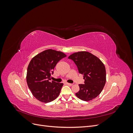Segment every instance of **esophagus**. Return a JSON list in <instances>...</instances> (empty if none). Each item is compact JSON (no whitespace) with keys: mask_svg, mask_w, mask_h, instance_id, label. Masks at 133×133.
Returning a JSON list of instances; mask_svg holds the SVG:
<instances>
[{"mask_svg":"<svg viewBox=\"0 0 133 133\" xmlns=\"http://www.w3.org/2000/svg\"><path fill=\"white\" fill-rule=\"evenodd\" d=\"M66 84H67V85H69V86H72V85H73V84H71V83H66Z\"/></svg>","mask_w":133,"mask_h":133,"instance_id":"obj_1","label":"esophagus"}]
</instances>
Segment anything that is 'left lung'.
<instances>
[{"instance_id":"obj_1","label":"left lung","mask_w":133,"mask_h":133,"mask_svg":"<svg viewBox=\"0 0 133 133\" xmlns=\"http://www.w3.org/2000/svg\"><path fill=\"white\" fill-rule=\"evenodd\" d=\"M68 58L73 60L85 80L84 84L79 85L80 90L76 96L83 101H90L97 97L106 83V70L103 62L85 51L74 53Z\"/></svg>"}]
</instances>
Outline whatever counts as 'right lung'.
<instances>
[{"label": "right lung", "instance_id": "right-lung-1", "mask_svg": "<svg viewBox=\"0 0 133 133\" xmlns=\"http://www.w3.org/2000/svg\"><path fill=\"white\" fill-rule=\"evenodd\" d=\"M66 57L62 51L47 49L30 60L27 69L26 82L32 94L39 101L49 103L59 96L63 84L50 80L57 63Z\"/></svg>", "mask_w": 133, "mask_h": 133}]
</instances>
